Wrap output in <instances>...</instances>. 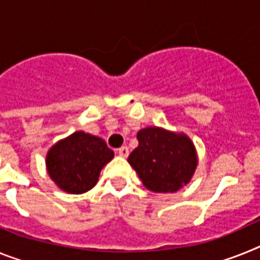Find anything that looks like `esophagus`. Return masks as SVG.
I'll use <instances>...</instances> for the list:
<instances>
[{
  "instance_id": "obj_1",
  "label": "esophagus",
  "mask_w": 260,
  "mask_h": 260,
  "mask_svg": "<svg viewBox=\"0 0 260 260\" xmlns=\"http://www.w3.org/2000/svg\"><path fill=\"white\" fill-rule=\"evenodd\" d=\"M117 153H119V156L121 157H128V154H129V149L126 147H121L117 149Z\"/></svg>"
}]
</instances>
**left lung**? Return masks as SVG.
Instances as JSON below:
<instances>
[{
    "instance_id": "8db88e82",
    "label": "left lung",
    "mask_w": 260,
    "mask_h": 260,
    "mask_svg": "<svg viewBox=\"0 0 260 260\" xmlns=\"http://www.w3.org/2000/svg\"><path fill=\"white\" fill-rule=\"evenodd\" d=\"M139 147L128 162L144 186L154 193H174L186 185L197 168V153L186 135L148 126L137 134Z\"/></svg>"
}]
</instances>
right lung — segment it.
<instances>
[{
	"label": "right lung",
	"mask_w": 260,
	"mask_h": 260,
	"mask_svg": "<svg viewBox=\"0 0 260 260\" xmlns=\"http://www.w3.org/2000/svg\"><path fill=\"white\" fill-rule=\"evenodd\" d=\"M112 158L113 152L103 139L79 131L52 145L46 167L62 190L82 194L96 185L100 171Z\"/></svg>",
	"instance_id": "1"
}]
</instances>
